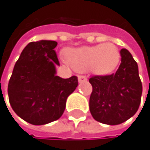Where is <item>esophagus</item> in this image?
<instances>
[{
  "instance_id": "esophagus-1",
  "label": "esophagus",
  "mask_w": 150,
  "mask_h": 150,
  "mask_svg": "<svg viewBox=\"0 0 150 150\" xmlns=\"http://www.w3.org/2000/svg\"><path fill=\"white\" fill-rule=\"evenodd\" d=\"M78 80H79V82H84V81H87V77L84 76V75H79Z\"/></svg>"
}]
</instances>
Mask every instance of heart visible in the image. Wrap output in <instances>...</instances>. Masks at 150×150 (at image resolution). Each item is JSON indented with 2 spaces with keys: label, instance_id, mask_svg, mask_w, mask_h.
Returning <instances> with one entry per match:
<instances>
[{
  "label": "heart",
  "instance_id": "heart-1",
  "mask_svg": "<svg viewBox=\"0 0 150 150\" xmlns=\"http://www.w3.org/2000/svg\"><path fill=\"white\" fill-rule=\"evenodd\" d=\"M119 50L112 43L85 46L67 50L66 59L74 69H89L95 74H109L120 62Z\"/></svg>",
  "mask_w": 150,
  "mask_h": 150
}]
</instances>
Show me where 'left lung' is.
Returning <instances> with one entry per match:
<instances>
[{"instance_id":"obj_1","label":"left lung","mask_w":150,"mask_h":150,"mask_svg":"<svg viewBox=\"0 0 150 150\" xmlns=\"http://www.w3.org/2000/svg\"><path fill=\"white\" fill-rule=\"evenodd\" d=\"M121 64L115 73L90 78L93 91L90 111L96 121L119 125L133 116L141 102L142 83L137 63L127 49H121Z\"/></svg>"}]
</instances>
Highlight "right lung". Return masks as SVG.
Instances as JSON below:
<instances>
[{"label": "right lung", "mask_w": 150, "mask_h": 150, "mask_svg": "<svg viewBox=\"0 0 150 150\" xmlns=\"http://www.w3.org/2000/svg\"><path fill=\"white\" fill-rule=\"evenodd\" d=\"M56 41L31 42L16 61L8 84L9 102L15 114L32 125L57 120L64 113L68 96L78 86V78L56 76L59 65Z\"/></svg>", "instance_id": "obj_1"}]
</instances>
